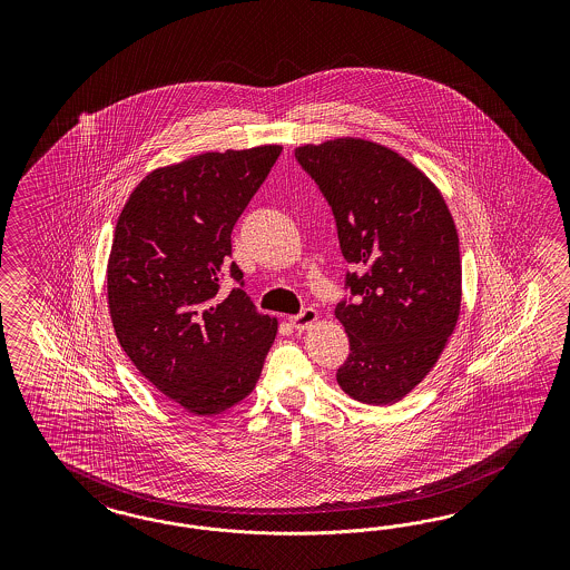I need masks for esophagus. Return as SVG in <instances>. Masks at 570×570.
Segmentation results:
<instances>
[{"mask_svg": "<svg viewBox=\"0 0 570 570\" xmlns=\"http://www.w3.org/2000/svg\"><path fill=\"white\" fill-rule=\"evenodd\" d=\"M315 322H317V311L311 309V307L291 317V324H293L294 330H307Z\"/></svg>", "mask_w": 570, "mask_h": 570, "instance_id": "34e87169", "label": "esophagus"}]
</instances>
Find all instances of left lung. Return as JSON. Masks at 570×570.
<instances>
[{
	"mask_svg": "<svg viewBox=\"0 0 570 570\" xmlns=\"http://www.w3.org/2000/svg\"><path fill=\"white\" fill-rule=\"evenodd\" d=\"M328 200L351 301L334 309L351 353L336 380L348 397L386 405L434 367L462 305L460 240L448 205L407 158L376 141L328 139L294 150Z\"/></svg>",
	"mask_w": 570,
	"mask_h": 570,
	"instance_id": "obj_1",
	"label": "left lung"
}]
</instances>
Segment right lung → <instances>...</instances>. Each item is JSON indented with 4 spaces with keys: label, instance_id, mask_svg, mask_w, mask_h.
Listing matches in <instances>:
<instances>
[{
    "label": "right lung",
    "instance_id": "add662e5",
    "mask_svg": "<svg viewBox=\"0 0 570 570\" xmlns=\"http://www.w3.org/2000/svg\"><path fill=\"white\" fill-rule=\"evenodd\" d=\"M282 146L191 156L148 173L125 203L108 259L110 320L127 357L190 414L246 397L276 341L277 320L250 296L218 293L232 229Z\"/></svg>",
    "mask_w": 570,
    "mask_h": 570
}]
</instances>
